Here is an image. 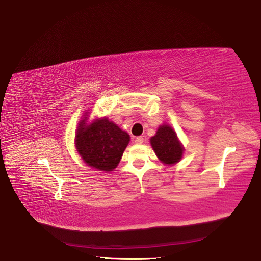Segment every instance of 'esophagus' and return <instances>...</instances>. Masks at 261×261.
<instances>
[{"mask_svg":"<svg viewBox=\"0 0 261 261\" xmlns=\"http://www.w3.org/2000/svg\"><path fill=\"white\" fill-rule=\"evenodd\" d=\"M135 144H138V145H141V144H143L144 143V138L143 136H138V138L135 139Z\"/></svg>","mask_w":261,"mask_h":261,"instance_id":"1","label":"esophagus"}]
</instances>
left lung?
Returning <instances> with one entry per match:
<instances>
[{"label": "left lung", "mask_w": 261, "mask_h": 261, "mask_svg": "<svg viewBox=\"0 0 261 261\" xmlns=\"http://www.w3.org/2000/svg\"><path fill=\"white\" fill-rule=\"evenodd\" d=\"M150 144L158 159L165 165H174L183 158L184 146L174 129L167 123H163L158 128L155 135L150 139Z\"/></svg>", "instance_id": "1"}]
</instances>
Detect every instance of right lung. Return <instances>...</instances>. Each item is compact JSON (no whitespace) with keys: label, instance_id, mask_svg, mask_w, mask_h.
<instances>
[{"label":"right lung","instance_id":"right-lung-1","mask_svg":"<svg viewBox=\"0 0 261 261\" xmlns=\"http://www.w3.org/2000/svg\"><path fill=\"white\" fill-rule=\"evenodd\" d=\"M89 112L78 122L75 135L77 152L88 166L113 171L130 142V135L106 117L88 122Z\"/></svg>","mask_w":261,"mask_h":261}]
</instances>
